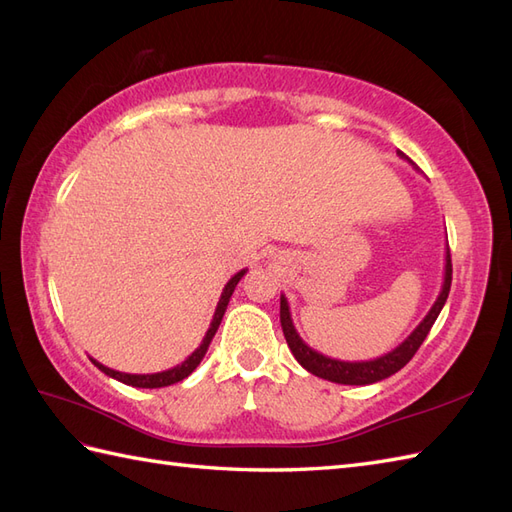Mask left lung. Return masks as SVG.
Instances as JSON below:
<instances>
[{"instance_id": "8db88e82", "label": "left lung", "mask_w": 512, "mask_h": 512, "mask_svg": "<svg viewBox=\"0 0 512 512\" xmlns=\"http://www.w3.org/2000/svg\"><path fill=\"white\" fill-rule=\"evenodd\" d=\"M397 153H399V158L412 162L401 151H397ZM444 260L446 262H444L442 290L438 294L436 303L431 305L427 316L421 320V324H418V327L395 350L386 352V354L378 356V359H371V361H354V363H350V361H337V359H331V356H324V354L316 352L314 348H309L301 339V335L297 333V329H294L292 318H290L288 301H286V297L282 294V297H280V322H282L284 337H286V342H288V348L294 354V359H297L309 371V374H314V376L324 378V380H329V382H337V384L363 386V384H374V382H380L384 378L397 374V371L412 359V356L416 354V350L421 348V344L425 342L427 333L431 331L433 322H436V318L440 316L442 307H444V303L448 299V292H451L453 265H451V252H448V247H446V258Z\"/></svg>"}]
</instances>
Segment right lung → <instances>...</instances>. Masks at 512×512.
I'll return each instance as SVG.
<instances>
[{
  "label": "right lung",
  "mask_w": 512,
  "mask_h": 512,
  "mask_svg": "<svg viewBox=\"0 0 512 512\" xmlns=\"http://www.w3.org/2000/svg\"><path fill=\"white\" fill-rule=\"evenodd\" d=\"M245 273H247V269H241L239 273H235V275L230 277L228 284H226L224 290H222V297H220V301H218V307H215L213 320H211V324H209V331H207L205 337H203V342H200V346H198L181 365L170 367V369H166V371H158V374H126V371H115V369H111V367H106V365L98 363L96 359H91V356H89V361L94 363L100 371H104V374H106L108 378H115V380H119V382H123V384H128V386H136V389H160V386H170V384H175V382H181L183 378H188V376L192 374V371L200 365V361H203V356H205L207 350H209L211 339H213L215 331H218L220 322H222V318H224V312H226V307H228V301H230V297H232V292H235L237 284L241 282V277H243Z\"/></svg>",
  "instance_id": "obj_1"
}]
</instances>
